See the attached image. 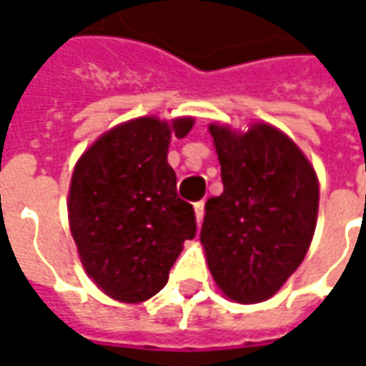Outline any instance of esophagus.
<instances>
[{
	"label": "esophagus",
	"instance_id": "1",
	"mask_svg": "<svg viewBox=\"0 0 366 366\" xmlns=\"http://www.w3.org/2000/svg\"><path fill=\"white\" fill-rule=\"evenodd\" d=\"M194 212H196V222L202 223V219H204V202H196L194 204Z\"/></svg>",
	"mask_w": 366,
	"mask_h": 366
}]
</instances>
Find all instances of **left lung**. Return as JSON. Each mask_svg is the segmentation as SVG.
I'll return each mask as SVG.
<instances>
[{
	"label": "left lung",
	"instance_id": "obj_1",
	"mask_svg": "<svg viewBox=\"0 0 366 366\" xmlns=\"http://www.w3.org/2000/svg\"><path fill=\"white\" fill-rule=\"evenodd\" d=\"M223 192L206 202L199 239L215 284L241 304L269 300L304 261L317 219L312 164L270 125L237 135L209 125Z\"/></svg>",
	"mask_w": 366,
	"mask_h": 366
}]
</instances>
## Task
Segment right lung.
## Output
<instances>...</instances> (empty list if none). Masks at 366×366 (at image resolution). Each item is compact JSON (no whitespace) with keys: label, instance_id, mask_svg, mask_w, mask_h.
<instances>
[{"label":"right lung","instance_id":"obj_1","mask_svg":"<svg viewBox=\"0 0 366 366\" xmlns=\"http://www.w3.org/2000/svg\"><path fill=\"white\" fill-rule=\"evenodd\" d=\"M194 119L168 125L141 117L112 129L78 160L68 217L82 264L102 290L143 302L164 288L196 214L178 198L167 162L170 137H186Z\"/></svg>","mask_w":366,"mask_h":366}]
</instances>
